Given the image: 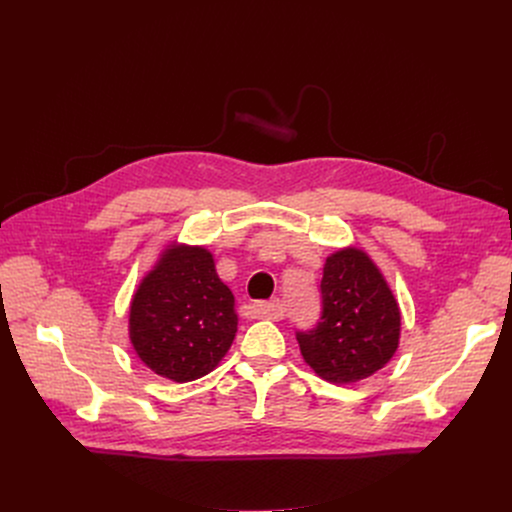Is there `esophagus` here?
Instances as JSON below:
<instances>
[{"label":"esophagus","instance_id":"esophagus-1","mask_svg":"<svg viewBox=\"0 0 512 512\" xmlns=\"http://www.w3.org/2000/svg\"><path fill=\"white\" fill-rule=\"evenodd\" d=\"M257 308H259L261 316L269 318V320H279L283 316V306H281V302L277 298H273L269 302H259Z\"/></svg>","mask_w":512,"mask_h":512}]
</instances>
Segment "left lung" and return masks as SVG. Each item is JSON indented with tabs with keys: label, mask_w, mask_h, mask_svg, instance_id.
Listing matches in <instances>:
<instances>
[{
	"label": "left lung",
	"mask_w": 512,
	"mask_h": 512,
	"mask_svg": "<svg viewBox=\"0 0 512 512\" xmlns=\"http://www.w3.org/2000/svg\"><path fill=\"white\" fill-rule=\"evenodd\" d=\"M322 314L312 330L296 332L304 360L328 383L375 375L399 346L401 312L377 265L348 247L326 259Z\"/></svg>",
	"instance_id": "left-lung-1"
}]
</instances>
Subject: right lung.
<instances>
[{"mask_svg": "<svg viewBox=\"0 0 512 512\" xmlns=\"http://www.w3.org/2000/svg\"><path fill=\"white\" fill-rule=\"evenodd\" d=\"M231 289L204 247L172 245L139 283L129 310V338L156 375L186 383L208 375L237 334Z\"/></svg>", "mask_w": 512, "mask_h": 512, "instance_id": "add662e5", "label": "right lung"}]
</instances>
